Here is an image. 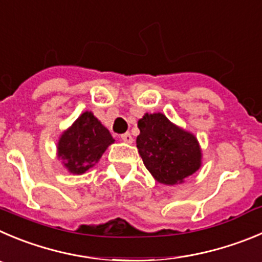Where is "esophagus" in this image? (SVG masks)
Wrapping results in <instances>:
<instances>
[{"instance_id":"esophagus-1","label":"esophagus","mask_w":262,"mask_h":262,"mask_svg":"<svg viewBox=\"0 0 262 262\" xmlns=\"http://www.w3.org/2000/svg\"><path fill=\"white\" fill-rule=\"evenodd\" d=\"M121 139H123L124 142H126V143H132V142H133V137H132V134L129 133V132H126V133L121 134Z\"/></svg>"}]
</instances>
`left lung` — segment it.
Wrapping results in <instances>:
<instances>
[{"instance_id": "8db88e82", "label": "left lung", "mask_w": 262, "mask_h": 262, "mask_svg": "<svg viewBox=\"0 0 262 262\" xmlns=\"http://www.w3.org/2000/svg\"><path fill=\"white\" fill-rule=\"evenodd\" d=\"M138 128V152L159 182L176 185L199 169L202 152L196 138L173 125L164 115L146 114Z\"/></svg>"}]
</instances>
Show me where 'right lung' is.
Segmentation results:
<instances>
[{
  "label": "right lung",
  "instance_id": "1",
  "mask_svg": "<svg viewBox=\"0 0 262 262\" xmlns=\"http://www.w3.org/2000/svg\"><path fill=\"white\" fill-rule=\"evenodd\" d=\"M114 142L101 121L92 112H84L60 137L58 156L64 160L71 173L81 174L92 168Z\"/></svg>",
  "mask_w": 262,
  "mask_h": 262
}]
</instances>
